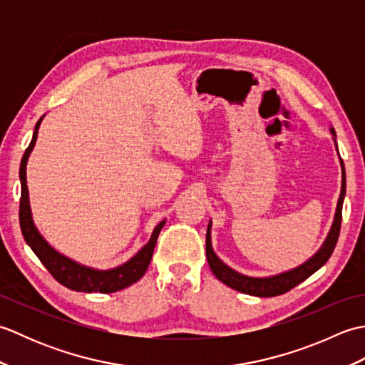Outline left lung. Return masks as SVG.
<instances>
[{
	"label": "left lung",
	"instance_id": "obj_1",
	"mask_svg": "<svg viewBox=\"0 0 365 365\" xmlns=\"http://www.w3.org/2000/svg\"><path fill=\"white\" fill-rule=\"evenodd\" d=\"M331 133L336 136L334 128H331ZM342 163V161H340ZM345 197V168L342 163V191H340V197L337 202V210H336V218L332 222V227L327 242L323 243L320 251L317 252L312 259H309L306 263H302L301 267L294 268L292 271H287V273L277 274L273 277H250L237 273L232 268H229L226 263H222L218 255H216L212 250V240H210V224L207 227V238H205V252H207V260L213 274L220 279L222 284L229 285L230 289L238 290L246 294H252V297H260V298H271L277 297V294L287 293L292 290L293 287H297L302 281H306L309 276H312L317 269H320L324 263L328 262L331 257L332 251L337 245L339 234H340V224H342V204Z\"/></svg>",
	"mask_w": 365,
	"mask_h": 365
}]
</instances>
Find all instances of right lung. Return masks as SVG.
<instances>
[{
  "mask_svg": "<svg viewBox=\"0 0 365 365\" xmlns=\"http://www.w3.org/2000/svg\"><path fill=\"white\" fill-rule=\"evenodd\" d=\"M41 125V120L37 122L33 139L25 150V155L21 158L20 165V182H21V197H20V227L25 242L34 254L42 262V265L48 269V273L56 279V281L67 287V289L75 292H100V293H113L125 289V287L138 282L145 273L147 267H149L150 259L153 255L155 245H157V238L160 235V230L165 226V221H161L157 227H155L150 242L147 243L141 251H139L133 259L123 263L122 267L108 271H97L92 268H86L78 265L73 260L64 257V255L58 254L51 246L38 234L34 227L33 218H31V208H29V199H28V187H26V163L28 157L37 139V130Z\"/></svg>",
  "mask_w": 365,
  "mask_h": 365,
  "instance_id": "obj_1",
  "label": "right lung"
}]
</instances>
